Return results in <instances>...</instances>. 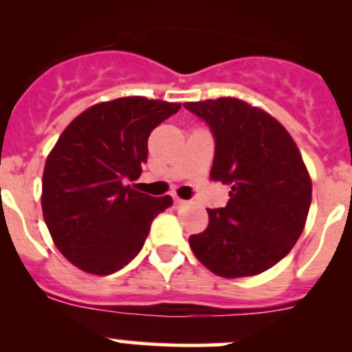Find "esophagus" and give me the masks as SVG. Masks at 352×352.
<instances>
[{"instance_id":"1","label":"esophagus","mask_w":352,"mask_h":352,"mask_svg":"<svg viewBox=\"0 0 352 352\" xmlns=\"http://www.w3.org/2000/svg\"><path fill=\"white\" fill-rule=\"evenodd\" d=\"M173 204H175L177 208H182V206H186V201L180 197H177V196H173Z\"/></svg>"}]
</instances>
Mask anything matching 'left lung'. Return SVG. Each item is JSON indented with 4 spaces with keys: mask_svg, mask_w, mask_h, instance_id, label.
I'll use <instances>...</instances> for the list:
<instances>
[{
    "mask_svg": "<svg viewBox=\"0 0 352 352\" xmlns=\"http://www.w3.org/2000/svg\"><path fill=\"white\" fill-rule=\"evenodd\" d=\"M214 138L211 179L232 187L225 208L189 245L223 278L261 274L289 254L305 228L311 180L289 133L264 110L239 98L184 104Z\"/></svg>",
    "mask_w": 352,
    "mask_h": 352,
    "instance_id": "8db88e82",
    "label": "left lung"
}]
</instances>
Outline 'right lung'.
Returning a JSON list of instances; mask_svg holds the SVG:
<instances>
[{"label":"right lung","instance_id":"1","mask_svg":"<svg viewBox=\"0 0 352 352\" xmlns=\"http://www.w3.org/2000/svg\"><path fill=\"white\" fill-rule=\"evenodd\" d=\"M180 104L124 97L87 109L63 131L42 177V211L56 247L81 271L109 276L143 248L172 197L131 189L148 138Z\"/></svg>","mask_w":352,"mask_h":352}]
</instances>
